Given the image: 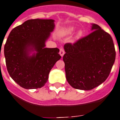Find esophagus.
Here are the masks:
<instances>
[{
    "instance_id": "1",
    "label": "esophagus",
    "mask_w": 120,
    "mask_h": 120,
    "mask_svg": "<svg viewBox=\"0 0 120 120\" xmlns=\"http://www.w3.org/2000/svg\"><path fill=\"white\" fill-rule=\"evenodd\" d=\"M60 56H61V57H63V55H64V49H63V48H60Z\"/></svg>"
}]
</instances>
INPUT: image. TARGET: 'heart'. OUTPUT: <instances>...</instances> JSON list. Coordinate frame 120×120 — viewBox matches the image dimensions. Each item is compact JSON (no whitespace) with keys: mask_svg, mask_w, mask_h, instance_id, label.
<instances>
[{"mask_svg":"<svg viewBox=\"0 0 120 120\" xmlns=\"http://www.w3.org/2000/svg\"><path fill=\"white\" fill-rule=\"evenodd\" d=\"M74 28L73 27H69L68 28L65 29V30H64V33H66V34H71V33L74 31ZM81 35H82V32H81V31H79L77 34V37H80V36H81Z\"/></svg>","mask_w":120,"mask_h":120,"instance_id":"b5f03b06","label":"heart"}]
</instances>
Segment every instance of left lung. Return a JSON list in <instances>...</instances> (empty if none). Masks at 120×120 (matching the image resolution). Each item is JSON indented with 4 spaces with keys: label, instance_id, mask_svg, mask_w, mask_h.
I'll use <instances>...</instances> for the list:
<instances>
[{
    "label": "left lung",
    "instance_id": "8db88e82",
    "mask_svg": "<svg viewBox=\"0 0 120 120\" xmlns=\"http://www.w3.org/2000/svg\"><path fill=\"white\" fill-rule=\"evenodd\" d=\"M92 31L74 43H66L63 60L68 82L72 87L91 90L107 79L115 62L112 37L96 24Z\"/></svg>",
    "mask_w": 120,
    "mask_h": 120
}]
</instances>
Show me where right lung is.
Here are the masks:
<instances>
[{"label": "right lung", "instance_id": "1", "mask_svg": "<svg viewBox=\"0 0 120 120\" xmlns=\"http://www.w3.org/2000/svg\"><path fill=\"white\" fill-rule=\"evenodd\" d=\"M52 19H31L11 31L4 46L6 65L11 77L25 89L41 88L50 71L61 59L59 49L45 48L54 28ZM37 52L32 56L29 52Z\"/></svg>", "mask_w": 120, "mask_h": 120}]
</instances>
